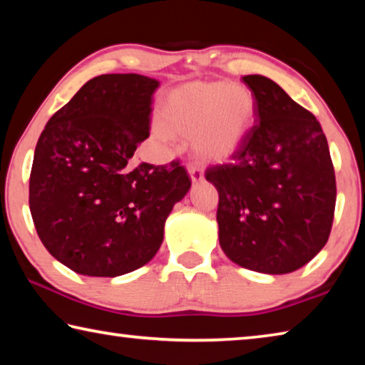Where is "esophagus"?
<instances>
[{
  "instance_id": "obj_1",
  "label": "esophagus",
  "mask_w": 365,
  "mask_h": 365,
  "mask_svg": "<svg viewBox=\"0 0 365 365\" xmlns=\"http://www.w3.org/2000/svg\"><path fill=\"white\" fill-rule=\"evenodd\" d=\"M187 169H188V172H190L191 182H193V183L201 182L202 178H205V174H202V169L200 168V165H196V164H188V165H187Z\"/></svg>"
}]
</instances>
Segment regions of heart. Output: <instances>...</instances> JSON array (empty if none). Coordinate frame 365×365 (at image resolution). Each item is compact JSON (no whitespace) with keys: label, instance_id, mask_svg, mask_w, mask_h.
<instances>
[{"label":"heart","instance_id":"1","mask_svg":"<svg viewBox=\"0 0 365 365\" xmlns=\"http://www.w3.org/2000/svg\"><path fill=\"white\" fill-rule=\"evenodd\" d=\"M256 114L251 90L227 82L190 83L172 91L160 119L169 133L193 137V150L205 160H224L238 150Z\"/></svg>","mask_w":365,"mask_h":365}]
</instances>
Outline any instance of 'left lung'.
<instances>
[{"label": "left lung", "instance_id": "8db88e82", "mask_svg": "<svg viewBox=\"0 0 365 365\" xmlns=\"http://www.w3.org/2000/svg\"><path fill=\"white\" fill-rule=\"evenodd\" d=\"M243 82L255 95L256 125L230 163L205 174L219 191V242L245 269L289 274L329 242L335 169L316 117L267 77Z\"/></svg>", "mask_w": 365, "mask_h": 365}]
</instances>
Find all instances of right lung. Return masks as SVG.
I'll use <instances>...</instances> for the list:
<instances>
[{"mask_svg":"<svg viewBox=\"0 0 365 365\" xmlns=\"http://www.w3.org/2000/svg\"><path fill=\"white\" fill-rule=\"evenodd\" d=\"M159 82L104 73L86 82L41 132L30 172L36 233L59 262L90 277H117L150 262L164 224L191 178L175 159H130L150 137Z\"/></svg>","mask_w":365,"mask_h":365,"instance_id":"obj_1","label":"right lung"}]
</instances>
